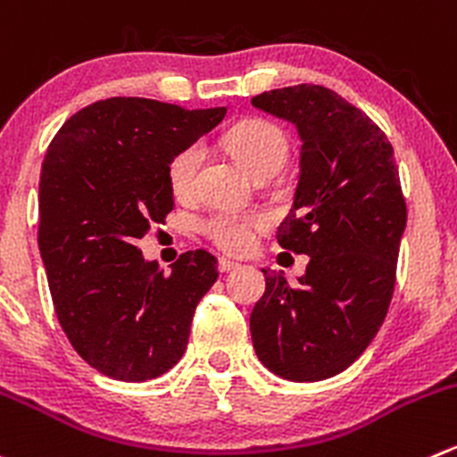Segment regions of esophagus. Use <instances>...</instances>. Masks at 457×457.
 <instances>
[{"mask_svg": "<svg viewBox=\"0 0 457 457\" xmlns=\"http://www.w3.org/2000/svg\"><path fill=\"white\" fill-rule=\"evenodd\" d=\"M238 268H241V265L234 263V261L219 259V270H220V272H234V270H238Z\"/></svg>", "mask_w": 457, "mask_h": 457, "instance_id": "34e87169", "label": "esophagus"}]
</instances>
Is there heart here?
Returning a JSON list of instances; mask_svg holds the SVG:
<instances>
[{"mask_svg":"<svg viewBox=\"0 0 457 457\" xmlns=\"http://www.w3.org/2000/svg\"><path fill=\"white\" fill-rule=\"evenodd\" d=\"M225 147L250 176L263 174V171H278L287 161L286 134L268 120L238 122L225 136ZM198 161H201L198 145H187L170 158L167 180H170V187L176 196H187L189 194ZM263 223L265 219L256 212L219 210L207 214L198 223V228L220 250L238 254L252 245L254 229H259Z\"/></svg>","mask_w":457,"mask_h":457,"instance_id":"heart-1","label":"heart"}]
</instances>
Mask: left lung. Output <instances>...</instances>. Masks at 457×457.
I'll list each match as a JSON object with an SVG mask.
<instances>
[{
    "instance_id": "obj_1",
    "label": "left lung",
    "mask_w": 457,
    "mask_h": 457,
    "mask_svg": "<svg viewBox=\"0 0 457 457\" xmlns=\"http://www.w3.org/2000/svg\"><path fill=\"white\" fill-rule=\"evenodd\" d=\"M252 104L299 131V183L277 241L310 256L299 286L263 270L252 344L278 378L319 382L346 370L388 312L406 228L400 174L386 134L330 88H274Z\"/></svg>"
}]
</instances>
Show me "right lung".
<instances>
[{
    "mask_svg": "<svg viewBox=\"0 0 457 457\" xmlns=\"http://www.w3.org/2000/svg\"><path fill=\"white\" fill-rule=\"evenodd\" d=\"M225 116L147 97H109L69 118L39 174L37 243L57 321L79 357L120 382L167 373L187 348L194 310L219 277L205 250L171 274L138 241L174 210L167 162Z\"/></svg>",
    "mask_w": 457,
    "mask_h": 457,
    "instance_id": "obj_1",
    "label": "right lung"
}]
</instances>
